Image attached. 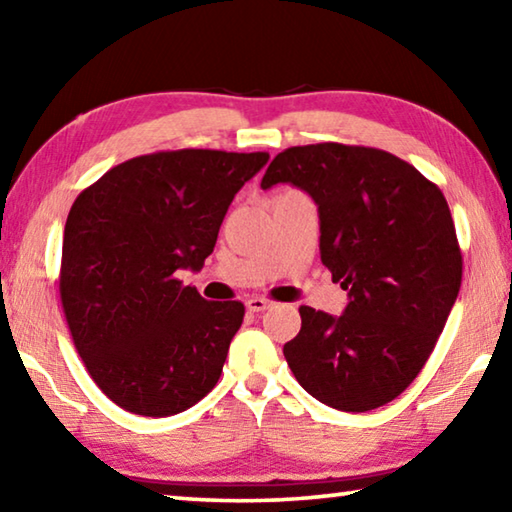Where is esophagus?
<instances>
[{
  "label": "esophagus",
  "mask_w": 512,
  "mask_h": 512,
  "mask_svg": "<svg viewBox=\"0 0 512 512\" xmlns=\"http://www.w3.org/2000/svg\"><path fill=\"white\" fill-rule=\"evenodd\" d=\"M271 307H273V302H271V300L259 298V296L246 300V309H248V311H253V314H259V311H266V309H271Z\"/></svg>",
  "instance_id": "esophagus-1"
}]
</instances>
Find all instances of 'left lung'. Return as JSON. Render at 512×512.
I'll list each match as a JSON object with an SVG mask.
<instances>
[{
	"label": "left lung",
	"mask_w": 512,
	"mask_h": 512,
	"mask_svg": "<svg viewBox=\"0 0 512 512\" xmlns=\"http://www.w3.org/2000/svg\"><path fill=\"white\" fill-rule=\"evenodd\" d=\"M277 183L314 198L320 259L350 298L339 318L300 307V332L284 345L289 368L332 409L384 406L418 377L461 289L445 196L393 153L336 142L277 153L262 189Z\"/></svg>",
	"instance_id": "8db88e82"
}]
</instances>
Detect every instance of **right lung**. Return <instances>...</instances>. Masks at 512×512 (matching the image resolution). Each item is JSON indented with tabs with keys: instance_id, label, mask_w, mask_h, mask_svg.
I'll return each instance as SVG.
<instances>
[{
	"instance_id": "add662e5",
	"label": "right lung",
	"mask_w": 512,
	"mask_h": 512,
	"mask_svg": "<svg viewBox=\"0 0 512 512\" xmlns=\"http://www.w3.org/2000/svg\"><path fill=\"white\" fill-rule=\"evenodd\" d=\"M266 162L210 149L140 155L74 201L60 300L90 377L121 409L167 418L219 381L246 309L201 298L178 271H201L232 198Z\"/></svg>"
}]
</instances>
